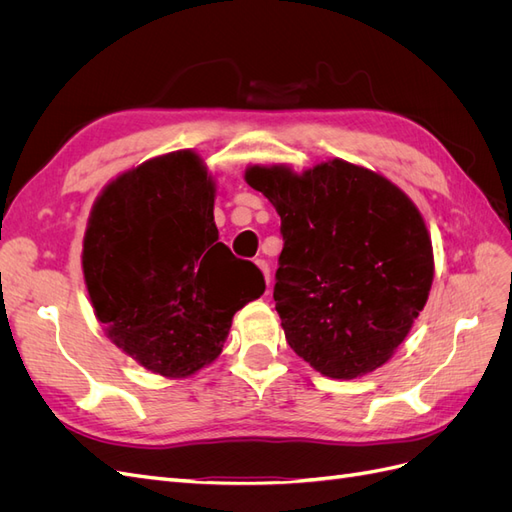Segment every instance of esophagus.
Here are the masks:
<instances>
[{
  "label": "esophagus",
  "mask_w": 512,
  "mask_h": 512,
  "mask_svg": "<svg viewBox=\"0 0 512 512\" xmlns=\"http://www.w3.org/2000/svg\"><path fill=\"white\" fill-rule=\"evenodd\" d=\"M256 267L262 271V275H265V282H267V286H269V284H271V269H269V265H267V260L258 258V260H256Z\"/></svg>",
  "instance_id": "obj_1"
}]
</instances>
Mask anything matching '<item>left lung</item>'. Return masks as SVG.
Masks as SVG:
<instances>
[{"mask_svg":"<svg viewBox=\"0 0 512 512\" xmlns=\"http://www.w3.org/2000/svg\"><path fill=\"white\" fill-rule=\"evenodd\" d=\"M245 181L282 218L273 299L290 348L327 378L382 367L431 290L421 211L393 181L339 158L303 173L256 164Z\"/></svg>","mask_w":512,"mask_h":512,"instance_id":"8db88e82","label":"left lung"}]
</instances>
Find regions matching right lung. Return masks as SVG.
<instances>
[{
	"label": "right lung",
	"instance_id": "add662e5",
	"mask_svg": "<svg viewBox=\"0 0 512 512\" xmlns=\"http://www.w3.org/2000/svg\"><path fill=\"white\" fill-rule=\"evenodd\" d=\"M215 181L192 149L151 158L91 207L83 275L106 337L145 369L188 378L218 359L265 277L218 241Z\"/></svg>",
	"mask_w": 512,
	"mask_h": 512
}]
</instances>
